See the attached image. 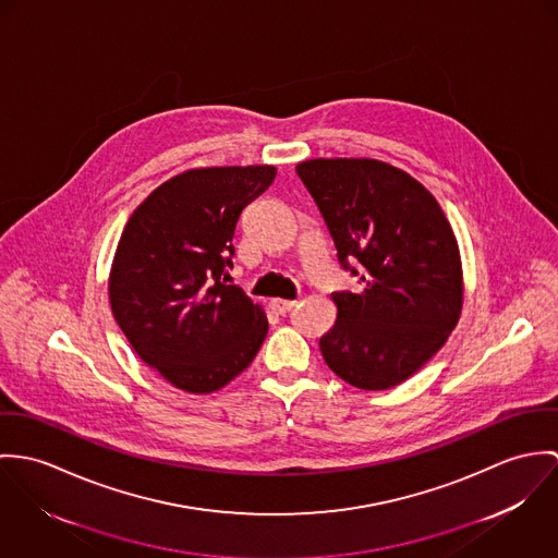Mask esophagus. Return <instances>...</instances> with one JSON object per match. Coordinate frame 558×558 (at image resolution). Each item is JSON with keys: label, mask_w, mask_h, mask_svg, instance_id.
I'll use <instances>...</instances> for the list:
<instances>
[{"label": "esophagus", "mask_w": 558, "mask_h": 558, "mask_svg": "<svg viewBox=\"0 0 558 558\" xmlns=\"http://www.w3.org/2000/svg\"><path fill=\"white\" fill-rule=\"evenodd\" d=\"M295 304H298L295 300H271V310L278 314H287L295 308Z\"/></svg>", "instance_id": "obj_1"}]
</instances>
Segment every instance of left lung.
<instances>
[{"label": "left lung", "instance_id": "1", "mask_svg": "<svg viewBox=\"0 0 558 558\" xmlns=\"http://www.w3.org/2000/svg\"><path fill=\"white\" fill-rule=\"evenodd\" d=\"M295 171L327 225L340 267L362 287L331 293L338 318L318 342L323 360L360 389L400 385L445 344L460 318L456 235L433 194L396 167L316 158Z\"/></svg>", "mask_w": 558, "mask_h": 558}]
</instances>
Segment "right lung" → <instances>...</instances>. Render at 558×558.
<instances>
[{
	"label": "right lung",
	"mask_w": 558,
	"mask_h": 558,
	"mask_svg": "<svg viewBox=\"0 0 558 558\" xmlns=\"http://www.w3.org/2000/svg\"><path fill=\"white\" fill-rule=\"evenodd\" d=\"M274 167L186 171L130 216L109 278L111 308L136 355L190 393L246 371L267 318L238 284L233 235L242 209L271 186Z\"/></svg>",
	"instance_id": "add662e5"
}]
</instances>
